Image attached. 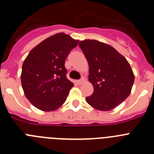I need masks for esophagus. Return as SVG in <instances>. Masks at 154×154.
Listing matches in <instances>:
<instances>
[{"mask_svg":"<svg viewBox=\"0 0 154 154\" xmlns=\"http://www.w3.org/2000/svg\"><path fill=\"white\" fill-rule=\"evenodd\" d=\"M83 82H84V79H82L80 80H77V81H76V83L78 84V85H81Z\"/></svg>","mask_w":154,"mask_h":154,"instance_id":"esophagus-1","label":"esophagus"}]
</instances>
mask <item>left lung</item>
I'll return each instance as SVG.
<instances>
[{
    "mask_svg": "<svg viewBox=\"0 0 154 154\" xmlns=\"http://www.w3.org/2000/svg\"><path fill=\"white\" fill-rule=\"evenodd\" d=\"M89 66V80L94 88L85 100L91 106L109 111L130 96L134 74L123 55L109 45L96 40L79 42Z\"/></svg>",
    "mask_w": 154,
    "mask_h": 154,
    "instance_id": "obj_1",
    "label": "left lung"
}]
</instances>
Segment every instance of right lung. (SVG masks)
Wrapping results in <instances>:
<instances>
[{
    "mask_svg": "<svg viewBox=\"0 0 154 154\" xmlns=\"http://www.w3.org/2000/svg\"><path fill=\"white\" fill-rule=\"evenodd\" d=\"M79 42L65 33L55 34L35 46L24 59L21 85L37 109L54 111L65 102L74 84L66 77L65 61Z\"/></svg>",
    "mask_w": 154,
    "mask_h": 154,
    "instance_id": "add662e5",
    "label": "right lung"
}]
</instances>
